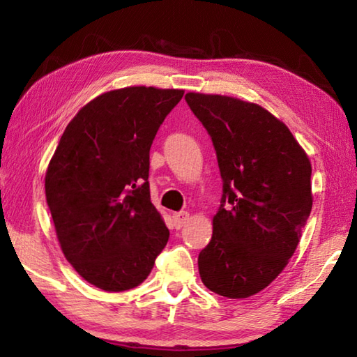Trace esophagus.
<instances>
[{"mask_svg": "<svg viewBox=\"0 0 357 357\" xmlns=\"http://www.w3.org/2000/svg\"><path fill=\"white\" fill-rule=\"evenodd\" d=\"M189 220V214L187 213H174L173 214V223H174V227H176V229H179V228H183V225L184 223Z\"/></svg>", "mask_w": 357, "mask_h": 357, "instance_id": "obj_1", "label": "esophagus"}]
</instances>
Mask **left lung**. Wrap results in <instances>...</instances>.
Segmentation results:
<instances>
[{
	"label": "left lung",
	"mask_w": 357,
	"mask_h": 357,
	"mask_svg": "<svg viewBox=\"0 0 357 357\" xmlns=\"http://www.w3.org/2000/svg\"><path fill=\"white\" fill-rule=\"evenodd\" d=\"M213 140L223 189L213 238L198 255L204 287L249 298L279 275L312 211V165L282 121L257 104L185 94Z\"/></svg>",
	"instance_id": "obj_1"
}]
</instances>
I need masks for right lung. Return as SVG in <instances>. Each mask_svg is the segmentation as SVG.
I'll list each match as a JSON object with an SVG mask.
<instances>
[{"label":"right lung","instance_id":"right-lung-1","mask_svg":"<svg viewBox=\"0 0 357 357\" xmlns=\"http://www.w3.org/2000/svg\"><path fill=\"white\" fill-rule=\"evenodd\" d=\"M183 89L129 86L84 105L45 174L64 257L84 280L126 291L146 279L170 238L149 195V149Z\"/></svg>","mask_w":357,"mask_h":357}]
</instances>
